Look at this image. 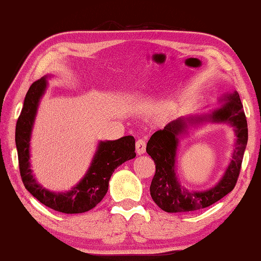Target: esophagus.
Returning a JSON list of instances; mask_svg holds the SVG:
<instances>
[{
	"instance_id": "1",
	"label": "esophagus",
	"mask_w": 261,
	"mask_h": 261,
	"mask_svg": "<svg viewBox=\"0 0 261 261\" xmlns=\"http://www.w3.org/2000/svg\"><path fill=\"white\" fill-rule=\"evenodd\" d=\"M135 149H136V154L138 155H142L146 153V142L143 140H138L135 144Z\"/></svg>"
}]
</instances>
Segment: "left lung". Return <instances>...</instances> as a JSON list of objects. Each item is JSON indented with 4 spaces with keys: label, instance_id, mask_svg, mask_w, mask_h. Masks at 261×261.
Returning <instances> with one entry per match:
<instances>
[{
    "label": "left lung",
    "instance_id": "obj_1",
    "mask_svg": "<svg viewBox=\"0 0 261 261\" xmlns=\"http://www.w3.org/2000/svg\"><path fill=\"white\" fill-rule=\"evenodd\" d=\"M219 107L206 113L191 114L174 120L150 136L147 153L155 162V175L150 184V196L166 212H189L207 207L233 190L237 183L243 156L247 144V121L237 91L225 93L218 99ZM206 123L228 124L236 135L235 149L222 178L205 191H188L177 177V151L180 140L192 127Z\"/></svg>",
    "mask_w": 261,
    "mask_h": 261
}]
</instances>
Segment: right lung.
Returning <instances> with one entry per match:
<instances>
[{
    "label": "right lung",
    "mask_w": 261,
    "mask_h": 261,
    "mask_svg": "<svg viewBox=\"0 0 261 261\" xmlns=\"http://www.w3.org/2000/svg\"><path fill=\"white\" fill-rule=\"evenodd\" d=\"M47 78H51V74L44 75L30 86L16 123L15 142L21 177L25 189L45 206L63 214H83L97 206L105 197L114 170L135 158V139L128 135L118 140L99 141L86 174L71 190L52 191L44 188L31 169L30 140L39 102L47 89Z\"/></svg>",
    "instance_id": "right-lung-1"
}]
</instances>
